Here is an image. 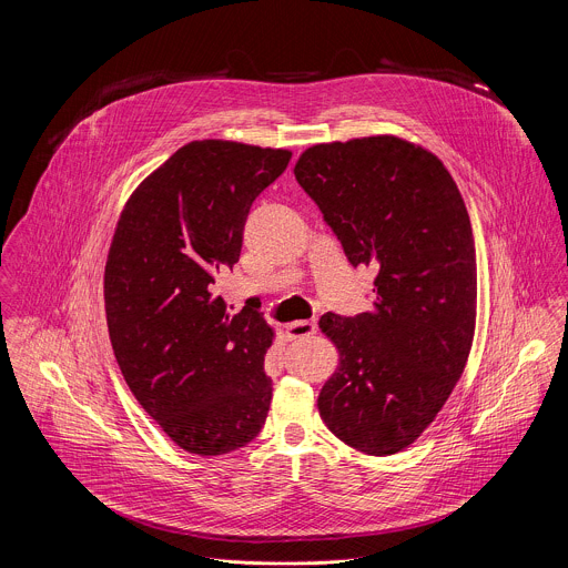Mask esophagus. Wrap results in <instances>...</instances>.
I'll return each instance as SVG.
<instances>
[{"label": "esophagus", "instance_id": "esophagus-1", "mask_svg": "<svg viewBox=\"0 0 568 568\" xmlns=\"http://www.w3.org/2000/svg\"><path fill=\"white\" fill-rule=\"evenodd\" d=\"M316 329H318V325H316L314 318H310V321H294V323H290L285 327L290 338H305V336H312Z\"/></svg>", "mask_w": 568, "mask_h": 568}]
</instances>
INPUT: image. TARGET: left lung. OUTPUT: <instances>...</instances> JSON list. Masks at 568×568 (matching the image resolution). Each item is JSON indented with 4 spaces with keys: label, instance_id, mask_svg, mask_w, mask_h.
Here are the masks:
<instances>
[{
    "label": "left lung",
    "instance_id": "obj_1",
    "mask_svg": "<svg viewBox=\"0 0 568 568\" xmlns=\"http://www.w3.org/2000/svg\"><path fill=\"white\" fill-rule=\"evenodd\" d=\"M347 261L374 265V303L323 314L338 367L318 395L325 426L386 457L437 417L466 367L477 316L470 219L444 162L397 135L323 142L294 166Z\"/></svg>",
    "mask_w": 568,
    "mask_h": 568
}]
</instances>
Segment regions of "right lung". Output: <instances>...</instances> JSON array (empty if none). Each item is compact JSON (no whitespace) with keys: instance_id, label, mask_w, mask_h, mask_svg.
Instances as JSON below:
<instances>
[{"instance_id":"add662e5","label":"right lung","mask_w":568,"mask_h":568,"mask_svg":"<svg viewBox=\"0 0 568 568\" xmlns=\"http://www.w3.org/2000/svg\"><path fill=\"white\" fill-rule=\"evenodd\" d=\"M292 151L194 140L126 201L104 267L109 338L138 404L186 453L225 455L263 428L274 329L239 314L216 276L239 263L252 203Z\"/></svg>"}]
</instances>
